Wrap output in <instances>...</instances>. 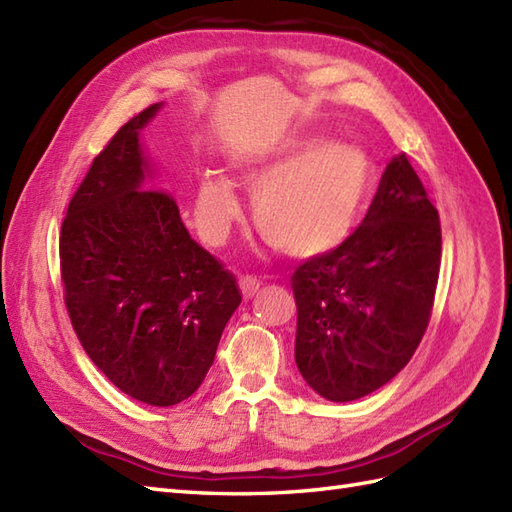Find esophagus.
Returning <instances> with one entry per match:
<instances>
[{
  "label": "esophagus",
  "mask_w": 512,
  "mask_h": 512,
  "mask_svg": "<svg viewBox=\"0 0 512 512\" xmlns=\"http://www.w3.org/2000/svg\"><path fill=\"white\" fill-rule=\"evenodd\" d=\"M240 290L244 294V299H251V296H255V292L259 290V281L255 277H240Z\"/></svg>",
  "instance_id": "obj_1"
}]
</instances>
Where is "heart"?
Returning <instances> with one entry per match:
<instances>
[{
  "label": "heart",
  "instance_id": "1",
  "mask_svg": "<svg viewBox=\"0 0 512 512\" xmlns=\"http://www.w3.org/2000/svg\"><path fill=\"white\" fill-rule=\"evenodd\" d=\"M233 170L255 187L259 233L292 257H318L347 242L373 185L364 150L325 139L290 141L266 157L235 161ZM240 213V198L227 176L211 170L198 176L194 222L202 240L222 244Z\"/></svg>",
  "mask_w": 512,
  "mask_h": 512
}]
</instances>
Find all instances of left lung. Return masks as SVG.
Listing matches in <instances>:
<instances>
[{"mask_svg": "<svg viewBox=\"0 0 512 512\" xmlns=\"http://www.w3.org/2000/svg\"><path fill=\"white\" fill-rule=\"evenodd\" d=\"M438 268V211L399 154L349 240L292 275L294 360L310 388L344 403L388 384L430 323Z\"/></svg>", "mask_w": 512, "mask_h": 512, "instance_id": "1", "label": "left lung"}]
</instances>
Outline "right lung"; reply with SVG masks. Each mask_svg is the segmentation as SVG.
Masks as SVG:
<instances>
[{
	"mask_svg": "<svg viewBox=\"0 0 512 512\" xmlns=\"http://www.w3.org/2000/svg\"><path fill=\"white\" fill-rule=\"evenodd\" d=\"M161 106L126 122L93 159L63 220L61 277L93 364L128 397L168 408L200 388L242 294L192 240L174 196L148 189L139 133Z\"/></svg>",
	"mask_w": 512,
	"mask_h": 512,
	"instance_id": "1",
	"label": "right lung"
}]
</instances>
